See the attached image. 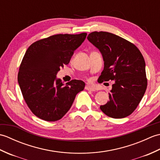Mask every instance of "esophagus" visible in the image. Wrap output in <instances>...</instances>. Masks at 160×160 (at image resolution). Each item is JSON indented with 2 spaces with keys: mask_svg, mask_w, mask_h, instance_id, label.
<instances>
[{
  "mask_svg": "<svg viewBox=\"0 0 160 160\" xmlns=\"http://www.w3.org/2000/svg\"><path fill=\"white\" fill-rule=\"evenodd\" d=\"M85 89L88 90V91H96V89H95L93 87H91L90 86H86L85 87Z\"/></svg>",
  "mask_w": 160,
  "mask_h": 160,
  "instance_id": "obj_1",
  "label": "esophagus"
}]
</instances>
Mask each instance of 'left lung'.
I'll return each instance as SVG.
<instances>
[{
  "mask_svg": "<svg viewBox=\"0 0 160 160\" xmlns=\"http://www.w3.org/2000/svg\"><path fill=\"white\" fill-rule=\"evenodd\" d=\"M87 39L100 50L104 60L100 82L115 80L109 101L100 109L112 118L128 116L138 106L147 87L145 61L134 44L113 33L93 32Z\"/></svg>",
  "mask_w": 160,
  "mask_h": 160,
  "instance_id": "8db88e82",
  "label": "left lung"
}]
</instances>
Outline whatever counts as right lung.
I'll list each match as a JSON object with an SVG mask.
<instances>
[{
    "label": "right lung",
    "instance_id": "1",
    "mask_svg": "<svg viewBox=\"0 0 160 160\" xmlns=\"http://www.w3.org/2000/svg\"><path fill=\"white\" fill-rule=\"evenodd\" d=\"M87 35L51 36L33 42L27 50L18 82L24 100L36 117L47 122L60 120L70 109L77 93L84 89L83 81L72 80L64 85L56 74L69 63Z\"/></svg>",
    "mask_w": 160,
    "mask_h": 160
}]
</instances>
